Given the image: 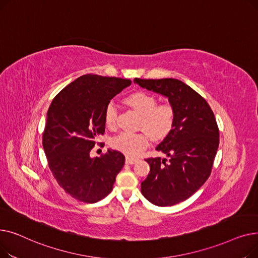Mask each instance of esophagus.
<instances>
[{
  "instance_id": "esophagus-1",
  "label": "esophagus",
  "mask_w": 258,
  "mask_h": 258,
  "mask_svg": "<svg viewBox=\"0 0 258 258\" xmlns=\"http://www.w3.org/2000/svg\"><path fill=\"white\" fill-rule=\"evenodd\" d=\"M137 161H138L137 158H132V157H126V159H125V162L127 164H134V163H136Z\"/></svg>"
}]
</instances>
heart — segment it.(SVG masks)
Listing matches in <instances>:
<instances>
[{"label": "heart", "instance_id": "heart-1", "mask_svg": "<svg viewBox=\"0 0 258 258\" xmlns=\"http://www.w3.org/2000/svg\"><path fill=\"white\" fill-rule=\"evenodd\" d=\"M125 102L141 115L139 128L141 132H122L115 136L111 145L127 156H138L150 143V137L156 141L165 139L172 132L177 112L171 103L158 104L157 98L147 92H135L125 98ZM117 110L113 102L104 108V122L108 127H115Z\"/></svg>", "mask_w": 258, "mask_h": 258}]
</instances>
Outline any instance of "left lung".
<instances>
[{"mask_svg": "<svg viewBox=\"0 0 258 258\" xmlns=\"http://www.w3.org/2000/svg\"><path fill=\"white\" fill-rule=\"evenodd\" d=\"M134 83L168 97L177 112L172 132L156 148L169 159H145L151 170L141 183L142 195L153 204L172 206L191 197L209 178L220 143L219 126L208 102L183 81L135 78Z\"/></svg>", "mask_w": 258, "mask_h": 258, "instance_id": "left-lung-1", "label": "left lung"}]
</instances>
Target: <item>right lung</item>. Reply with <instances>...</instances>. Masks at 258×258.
I'll use <instances>...</instances> for the list:
<instances>
[{
  "instance_id": "obj_1",
  "label": "right lung",
  "mask_w": 258,
  "mask_h": 258,
  "mask_svg": "<svg viewBox=\"0 0 258 258\" xmlns=\"http://www.w3.org/2000/svg\"><path fill=\"white\" fill-rule=\"evenodd\" d=\"M131 84L130 79L83 75L49 106L43 133L48 165L58 185L77 201L92 204L105 198L124 165L125 157L118 151L95 158L90 152L104 134L106 104Z\"/></svg>"
}]
</instances>
